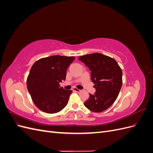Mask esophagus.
<instances>
[{
    "mask_svg": "<svg viewBox=\"0 0 153 153\" xmlns=\"http://www.w3.org/2000/svg\"><path fill=\"white\" fill-rule=\"evenodd\" d=\"M73 91H75V92H79L80 91V89H76V88H73Z\"/></svg>",
    "mask_w": 153,
    "mask_h": 153,
    "instance_id": "esophagus-1",
    "label": "esophagus"
}]
</instances>
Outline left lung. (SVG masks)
<instances>
[{
  "instance_id": "8db88e82",
  "label": "left lung",
  "mask_w": 153,
  "mask_h": 153,
  "mask_svg": "<svg viewBox=\"0 0 153 153\" xmlns=\"http://www.w3.org/2000/svg\"><path fill=\"white\" fill-rule=\"evenodd\" d=\"M78 59L89 68L96 89L94 94H89L84 105L92 112H103L119 95L123 84L121 69L115 59L99 53L82 55Z\"/></svg>"
}]
</instances>
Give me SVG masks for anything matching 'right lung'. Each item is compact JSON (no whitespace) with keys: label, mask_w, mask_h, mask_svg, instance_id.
I'll list each match as a JSON object with an SVG mask.
<instances>
[{"label":"right lung","mask_w":153,"mask_h":153,"mask_svg":"<svg viewBox=\"0 0 153 153\" xmlns=\"http://www.w3.org/2000/svg\"><path fill=\"white\" fill-rule=\"evenodd\" d=\"M74 60V57L53 55L38 60L32 66L27 86L41 111L55 114L67 105L72 91L64 89L59 84L65 80L67 69Z\"/></svg>","instance_id":"1"}]
</instances>
